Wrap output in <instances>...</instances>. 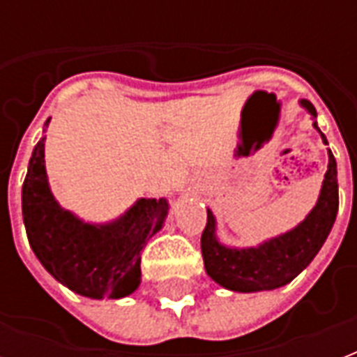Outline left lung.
Here are the masks:
<instances>
[{
  "instance_id": "8db88e82",
  "label": "left lung",
  "mask_w": 357,
  "mask_h": 357,
  "mask_svg": "<svg viewBox=\"0 0 357 357\" xmlns=\"http://www.w3.org/2000/svg\"><path fill=\"white\" fill-rule=\"evenodd\" d=\"M313 116L315 107L302 102ZM317 128V122L313 123ZM319 129V128H317ZM321 133V129H319ZM322 140L328 144L324 133ZM328 170L324 174L321 198L304 222L293 231L261 244L257 248H226L215 238V218L207 211V224L202 231V255L207 274L222 287L241 293L271 291L282 287L298 276L310 265L332 229L339 207L337 165L332 150H328Z\"/></svg>"
}]
</instances>
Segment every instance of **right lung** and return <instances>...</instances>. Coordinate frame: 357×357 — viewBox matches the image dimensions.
I'll list each match as a JSON object with an SVG mask.
<instances>
[{"mask_svg": "<svg viewBox=\"0 0 357 357\" xmlns=\"http://www.w3.org/2000/svg\"><path fill=\"white\" fill-rule=\"evenodd\" d=\"M167 211V200L142 198L109 226L79 222L57 206L47 187L44 139L33 150L22 189L25 231L44 268L74 293L89 298L133 293L140 283V252Z\"/></svg>", "mask_w": 357, "mask_h": 357, "instance_id": "obj_1", "label": "right lung"}]
</instances>
